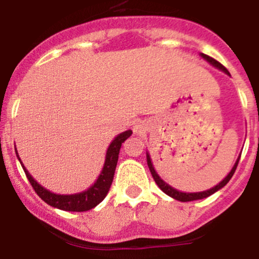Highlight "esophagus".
I'll use <instances>...</instances> for the list:
<instances>
[{
    "mask_svg": "<svg viewBox=\"0 0 259 259\" xmlns=\"http://www.w3.org/2000/svg\"><path fill=\"white\" fill-rule=\"evenodd\" d=\"M145 132V122L142 120H138L134 124V133L135 134H143Z\"/></svg>",
    "mask_w": 259,
    "mask_h": 259,
    "instance_id": "esophagus-1",
    "label": "esophagus"
}]
</instances>
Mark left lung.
<instances>
[{"label":"left lung","instance_id":"obj_1","mask_svg":"<svg viewBox=\"0 0 259 259\" xmlns=\"http://www.w3.org/2000/svg\"><path fill=\"white\" fill-rule=\"evenodd\" d=\"M200 56H202L204 60H207V61L209 62L210 65H213L214 67H217V69L222 70V71H224V72H226V74L229 75L228 70H227L226 67H224L223 65L221 64V62H218V61H217V60H214L213 57L208 56V55H205V54H200ZM239 158H241V155H239ZM239 158L237 159L236 164H234V166H233V168H232V170L229 171L228 176H227L226 178L222 180V182L219 183V184H217L215 187L211 188V189L204 190V192H199V193H183V192H179V190L174 189V188H171L169 184H166V183L164 182V180L161 179L160 177L158 176V174H156L155 169H154V166H153V163H151V160H150V156H149V154H146V161H148V166H149V169H150L151 176H153V178H154V180H155L156 184H158V187L160 188V189L163 190V192L165 193V194H168L169 197L174 198V199H177V200H180V202H192V200L203 199V198L209 197V195L214 194V193H215V192H218L219 189H222V188H223L224 185H226L227 183H228L229 180H231L232 177H233L234 171H236V169H237V165H238Z\"/></svg>","mask_w":259,"mask_h":259}]
</instances>
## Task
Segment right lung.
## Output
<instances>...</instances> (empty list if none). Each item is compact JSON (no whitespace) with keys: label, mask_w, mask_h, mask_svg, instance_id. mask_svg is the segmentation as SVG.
<instances>
[{"label":"right lung","mask_w":259,"mask_h":259,"mask_svg":"<svg viewBox=\"0 0 259 259\" xmlns=\"http://www.w3.org/2000/svg\"><path fill=\"white\" fill-rule=\"evenodd\" d=\"M132 134V130H126V132L121 133V134H119L115 138L113 142H111V144L109 145L108 151H106L105 164H104V168L103 170H101L99 178L96 179L94 185H91L88 190H85V192L82 193H77V194H55V193H51L50 190L45 189L42 185L38 184V183L30 176L27 169L23 166L21 159L18 158V154L17 158L18 160H20L21 165H22L23 171H25L28 182L32 185L33 190L37 193V195L44 200V202L48 203L51 207L59 208V209L61 210L86 211L93 209V208L96 207L99 203L103 202L104 198H105L106 194L109 193V189H110V185L114 179V173L115 168H116L117 159H119L120 148H121L122 143H124Z\"/></svg>","instance_id":"obj_1"}]
</instances>
